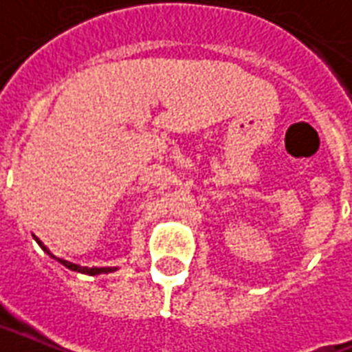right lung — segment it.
<instances>
[{"label": "right lung", "instance_id": "1", "mask_svg": "<svg viewBox=\"0 0 352 352\" xmlns=\"http://www.w3.org/2000/svg\"><path fill=\"white\" fill-rule=\"evenodd\" d=\"M33 238L36 240V243H38L40 248L44 249L45 253L50 254L51 258H55L57 262H60L63 265H66L68 270H72V272H77V273H85V275H101V273H111V272H116L118 267H87V265H79V264H74V262H69V260H64V258H58V256H55V254L51 253L50 249L45 248L44 243L36 238V236L33 234Z\"/></svg>", "mask_w": 352, "mask_h": 352}]
</instances>
